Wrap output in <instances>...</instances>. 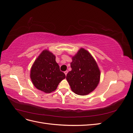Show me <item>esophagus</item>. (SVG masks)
Instances as JSON below:
<instances>
[{
	"mask_svg": "<svg viewBox=\"0 0 133 133\" xmlns=\"http://www.w3.org/2000/svg\"><path fill=\"white\" fill-rule=\"evenodd\" d=\"M68 70H66V71H64V74H65V75H66V74H68Z\"/></svg>",
	"mask_w": 133,
	"mask_h": 133,
	"instance_id": "esophagus-1",
	"label": "esophagus"
}]
</instances>
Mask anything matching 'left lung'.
Returning a JSON list of instances; mask_svg holds the SVG:
<instances>
[{
    "instance_id": "obj_1",
    "label": "left lung",
    "mask_w": 133,
    "mask_h": 133,
    "mask_svg": "<svg viewBox=\"0 0 133 133\" xmlns=\"http://www.w3.org/2000/svg\"><path fill=\"white\" fill-rule=\"evenodd\" d=\"M71 57V70L66 75L67 81L76 94H89L100 82V71L98 64L89 52L83 48Z\"/></svg>"
}]
</instances>
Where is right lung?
Returning a JSON list of instances; mask_svg holds the SVG:
<instances>
[{
    "instance_id": "1",
    "label": "right lung",
    "mask_w": 133,
    "mask_h": 133,
    "mask_svg": "<svg viewBox=\"0 0 133 133\" xmlns=\"http://www.w3.org/2000/svg\"><path fill=\"white\" fill-rule=\"evenodd\" d=\"M30 79L34 87L46 93L55 91L59 83L65 78L60 70L55 56L48 50H44L35 59L30 70Z\"/></svg>"
}]
</instances>
